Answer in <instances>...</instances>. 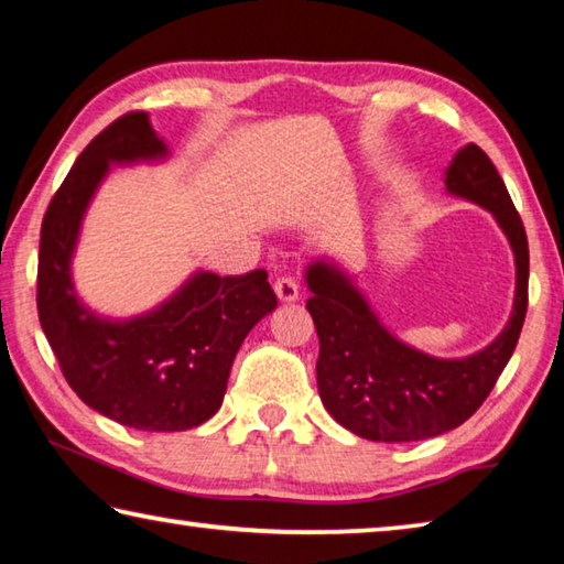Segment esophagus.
Returning <instances> with one entry per match:
<instances>
[{"mask_svg": "<svg viewBox=\"0 0 564 564\" xmlns=\"http://www.w3.org/2000/svg\"><path fill=\"white\" fill-rule=\"evenodd\" d=\"M273 291H275V295H279V301H283V303L299 301V295H301L299 281H295L293 275H283V279L275 281L273 283Z\"/></svg>", "mask_w": 564, "mask_h": 564, "instance_id": "34e87169", "label": "esophagus"}]
</instances>
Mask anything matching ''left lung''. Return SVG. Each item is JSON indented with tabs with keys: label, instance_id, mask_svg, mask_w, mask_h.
<instances>
[{
	"label": "left lung",
	"instance_id": "obj_1",
	"mask_svg": "<svg viewBox=\"0 0 564 564\" xmlns=\"http://www.w3.org/2000/svg\"><path fill=\"white\" fill-rule=\"evenodd\" d=\"M445 186L498 218L518 263L512 318L485 350L463 360L423 356L380 326L340 271L326 263L308 269L313 295L305 308L321 343L318 393L328 413L366 441H425L463 425L490 395L518 346L530 279L528 236L518 208L490 156L477 144L457 151Z\"/></svg>",
	"mask_w": 564,
	"mask_h": 564
}]
</instances>
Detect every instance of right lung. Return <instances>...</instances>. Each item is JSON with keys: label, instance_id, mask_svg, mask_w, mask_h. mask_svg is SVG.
<instances>
[{"label": "right lung", "instance_id": "1", "mask_svg": "<svg viewBox=\"0 0 564 564\" xmlns=\"http://www.w3.org/2000/svg\"><path fill=\"white\" fill-rule=\"evenodd\" d=\"M144 111L99 131L46 208L36 269V311L66 383L89 408L137 431L174 433L206 423L226 393L231 362L279 299L263 269L198 273L149 316L101 321L76 301L69 261L87 204L111 161L164 156Z\"/></svg>", "mask_w": 564, "mask_h": 564}]
</instances>
